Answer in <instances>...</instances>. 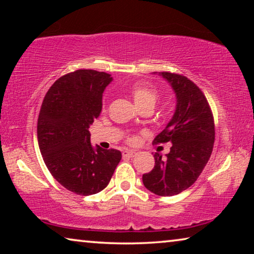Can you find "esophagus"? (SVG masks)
I'll return each instance as SVG.
<instances>
[{
	"instance_id": "esophagus-1",
	"label": "esophagus",
	"mask_w": 254,
	"mask_h": 254,
	"mask_svg": "<svg viewBox=\"0 0 254 254\" xmlns=\"http://www.w3.org/2000/svg\"><path fill=\"white\" fill-rule=\"evenodd\" d=\"M136 156V152L133 151V150H127V151L123 152V157H127V158H133Z\"/></svg>"
}]
</instances>
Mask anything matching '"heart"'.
<instances>
[{"mask_svg":"<svg viewBox=\"0 0 254 254\" xmlns=\"http://www.w3.org/2000/svg\"><path fill=\"white\" fill-rule=\"evenodd\" d=\"M130 94L135 104L142 109L144 106H153L158 98L157 89L145 81H136L130 87ZM132 137H128L127 142H133Z\"/></svg>","mask_w":254,"mask_h":254,"instance_id":"1","label":"heart"}]
</instances>
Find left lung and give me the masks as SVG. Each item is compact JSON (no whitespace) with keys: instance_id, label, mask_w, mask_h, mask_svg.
Instances as JSON below:
<instances>
[{"instance_id":"1","label":"left lung","mask_w":254,"mask_h":254,"mask_svg":"<svg viewBox=\"0 0 254 254\" xmlns=\"http://www.w3.org/2000/svg\"><path fill=\"white\" fill-rule=\"evenodd\" d=\"M177 96L176 112L153 143L171 142L166 159L156 152L154 167L142 176L145 188L159 196H174L186 190L199 177L213 151L215 126L204 93L186 76L163 71Z\"/></svg>"}]
</instances>
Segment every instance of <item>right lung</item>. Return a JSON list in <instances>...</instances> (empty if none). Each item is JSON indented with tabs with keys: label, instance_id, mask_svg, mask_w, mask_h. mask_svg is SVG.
<instances>
[{
	"label": "right lung",
	"instance_id": "1",
	"mask_svg": "<svg viewBox=\"0 0 254 254\" xmlns=\"http://www.w3.org/2000/svg\"><path fill=\"white\" fill-rule=\"evenodd\" d=\"M110 74L78 69L48 89L38 118L39 149L47 168L71 192L88 196L109 185L122 158L117 149H94L89 126L100 117Z\"/></svg>",
	"mask_w": 254,
	"mask_h": 254
}]
</instances>
